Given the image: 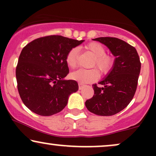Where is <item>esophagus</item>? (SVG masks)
<instances>
[{"label":"esophagus","instance_id":"esophagus-1","mask_svg":"<svg viewBox=\"0 0 156 156\" xmlns=\"http://www.w3.org/2000/svg\"><path fill=\"white\" fill-rule=\"evenodd\" d=\"M83 86H84L83 83H78V88H79L80 90V89H83Z\"/></svg>","mask_w":156,"mask_h":156}]
</instances>
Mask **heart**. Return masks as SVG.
<instances>
[{"label": "heart", "mask_w": 156, "mask_h": 156, "mask_svg": "<svg viewBox=\"0 0 156 156\" xmlns=\"http://www.w3.org/2000/svg\"><path fill=\"white\" fill-rule=\"evenodd\" d=\"M85 48L94 57L91 67L98 68L100 72L103 75L108 74L112 70L114 64V59L112 55L105 54L106 50L101 44L93 42L86 45ZM78 48H73L69 50L66 56V62L68 67L70 68L76 67L78 64ZM70 77L72 79L77 80L80 83H91L98 79L99 77V73L97 69H79L71 73Z\"/></svg>", "instance_id": "obj_1"}]
</instances>
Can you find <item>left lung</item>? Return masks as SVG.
<instances>
[{
	"instance_id": "obj_1",
	"label": "left lung",
	"mask_w": 156,
	"mask_h": 156,
	"mask_svg": "<svg viewBox=\"0 0 156 156\" xmlns=\"http://www.w3.org/2000/svg\"><path fill=\"white\" fill-rule=\"evenodd\" d=\"M104 44L115 56L107 77L99 84H93L94 96L86 101L87 109L99 116H112L128 106L137 88L141 62L136 48L115 37L93 39Z\"/></svg>"
}]
</instances>
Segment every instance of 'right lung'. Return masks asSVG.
Wrapping results in <instances>:
<instances>
[{
    "label": "right lung",
    "mask_w": 156,
    "mask_h": 156,
    "mask_svg": "<svg viewBox=\"0 0 156 156\" xmlns=\"http://www.w3.org/2000/svg\"><path fill=\"white\" fill-rule=\"evenodd\" d=\"M84 40L59 35L40 37L23 48L16 67L17 89L31 112L41 116L60 112L69 96L78 89L74 80H64L69 73L66 56Z\"/></svg>",
    "instance_id": "obj_1"
}]
</instances>
